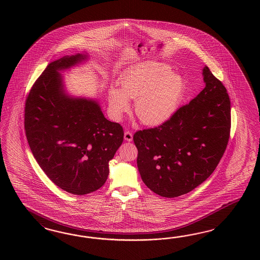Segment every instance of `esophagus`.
Masks as SVG:
<instances>
[{
    "instance_id": "obj_1",
    "label": "esophagus",
    "mask_w": 260,
    "mask_h": 260,
    "mask_svg": "<svg viewBox=\"0 0 260 260\" xmlns=\"http://www.w3.org/2000/svg\"><path fill=\"white\" fill-rule=\"evenodd\" d=\"M124 139L127 142H132L133 141V134L131 133V132H125V134H124Z\"/></svg>"
}]
</instances>
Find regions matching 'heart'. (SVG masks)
Returning <instances> with one entry per match:
<instances>
[{"label":"heart","instance_id":"heart-1","mask_svg":"<svg viewBox=\"0 0 260 260\" xmlns=\"http://www.w3.org/2000/svg\"><path fill=\"white\" fill-rule=\"evenodd\" d=\"M121 89H109V110L119 121L129 110L128 99H135L134 111L147 126L169 121L180 108L186 93V82L166 63L148 61L126 71L120 79Z\"/></svg>","mask_w":260,"mask_h":260}]
</instances>
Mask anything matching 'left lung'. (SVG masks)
Returning a JSON list of instances; mask_svg holds the SVG:
<instances>
[{"label": "left lung", "instance_id": "8db88e82", "mask_svg": "<svg viewBox=\"0 0 260 260\" xmlns=\"http://www.w3.org/2000/svg\"><path fill=\"white\" fill-rule=\"evenodd\" d=\"M202 75L205 87L194 99L161 126L134 134L142 180L160 197H180L196 189L213 173L227 148V89L207 66Z\"/></svg>", "mask_w": 260, "mask_h": 260}]
</instances>
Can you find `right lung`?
<instances>
[{"label":"right lung","instance_id":"1","mask_svg":"<svg viewBox=\"0 0 260 260\" xmlns=\"http://www.w3.org/2000/svg\"><path fill=\"white\" fill-rule=\"evenodd\" d=\"M87 53L47 64L25 102L24 128L36 161L59 188L77 196L100 189L124 132L103 114L98 99L66 90L62 71L87 61Z\"/></svg>","mask_w":260,"mask_h":260}]
</instances>
